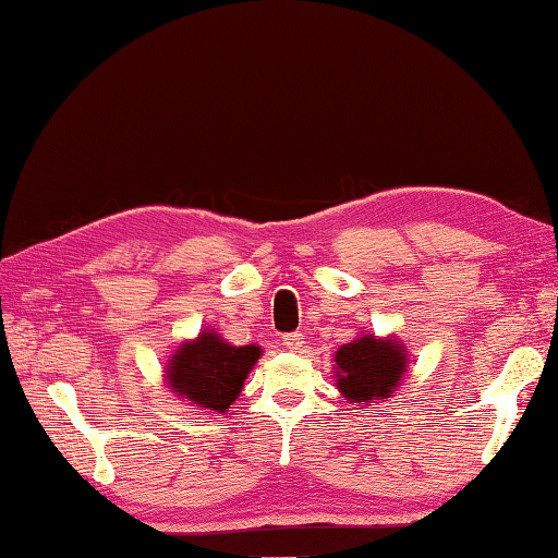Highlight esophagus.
<instances>
[{"label": "esophagus", "mask_w": 558, "mask_h": 558, "mask_svg": "<svg viewBox=\"0 0 558 558\" xmlns=\"http://www.w3.org/2000/svg\"><path fill=\"white\" fill-rule=\"evenodd\" d=\"M303 335L301 332H289V335H283V347H287V350H291V352H296V350H301L303 347Z\"/></svg>", "instance_id": "esophagus-1"}]
</instances>
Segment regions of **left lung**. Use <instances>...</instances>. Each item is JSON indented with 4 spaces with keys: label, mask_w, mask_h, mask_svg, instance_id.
Masks as SVG:
<instances>
[{
    "label": "left lung",
    "mask_w": 558,
    "mask_h": 558,
    "mask_svg": "<svg viewBox=\"0 0 558 558\" xmlns=\"http://www.w3.org/2000/svg\"><path fill=\"white\" fill-rule=\"evenodd\" d=\"M408 366L405 347L393 338L364 335L335 352V378L347 403L366 405L391 398Z\"/></svg>",
    "instance_id": "obj_1"
}]
</instances>
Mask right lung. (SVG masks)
Listing matches in <instances>:
<instances>
[{
	"label": "right lung",
	"instance_id": "right-lung-1",
	"mask_svg": "<svg viewBox=\"0 0 558 558\" xmlns=\"http://www.w3.org/2000/svg\"><path fill=\"white\" fill-rule=\"evenodd\" d=\"M257 344L233 347L214 330L182 342L167 362V384L172 391L202 410H226L243 391V381L259 360Z\"/></svg>",
	"mask_w": 558,
	"mask_h": 558
}]
</instances>
